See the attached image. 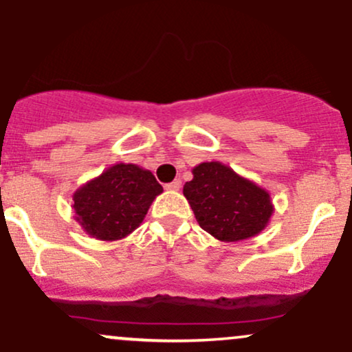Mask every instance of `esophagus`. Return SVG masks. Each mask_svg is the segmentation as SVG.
Returning a JSON list of instances; mask_svg holds the SVG:
<instances>
[{"label": "esophagus", "instance_id": "1", "mask_svg": "<svg viewBox=\"0 0 352 352\" xmlns=\"http://www.w3.org/2000/svg\"><path fill=\"white\" fill-rule=\"evenodd\" d=\"M180 187H182V182L180 180H173V182H170V184L165 185V188L172 190V192H177V190H180Z\"/></svg>", "mask_w": 352, "mask_h": 352}]
</instances>
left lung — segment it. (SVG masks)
I'll list each match as a JSON object with an SVG mask.
<instances>
[{
    "mask_svg": "<svg viewBox=\"0 0 352 352\" xmlns=\"http://www.w3.org/2000/svg\"><path fill=\"white\" fill-rule=\"evenodd\" d=\"M184 195L205 232L220 241L252 238L273 213L270 193L220 162H204L192 170Z\"/></svg>",
    "mask_w": 352,
    "mask_h": 352,
    "instance_id": "obj_1",
    "label": "left lung"
}]
</instances>
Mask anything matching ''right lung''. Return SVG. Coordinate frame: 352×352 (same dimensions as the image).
<instances>
[{"instance_id":"right-lung-1","label":"right lung","mask_w":352,"mask_h":352,"mask_svg":"<svg viewBox=\"0 0 352 352\" xmlns=\"http://www.w3.org/2000/svg\"><path fill=\"white\" fill-rule=\"evenodd\" d=\"M164 192L151 170L134 164H116L76 190V220L87 235L120 240L142 223L148 207Z\"/></svg>"}]
</instances>
